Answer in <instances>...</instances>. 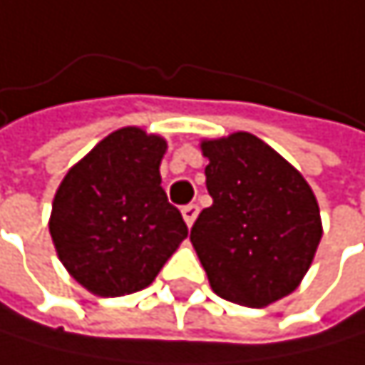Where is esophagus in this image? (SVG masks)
Wrapping results in <instances>:
<instances>
[{"label": "esophagus", "instance_id": "esophagus-1", "mask_svg": "<svg viewBox=\"0 0 365 365\" xmlns=\"http://www.w3.org/2000/svg\"><path fill=\"white\" fill-rule=\"evenodd\" d=\"M181 215H184L186 225H188V227H192V223H195V219H197V215H199V207H197L195 203L184 205V207H181Z\"/></svg>", "mask_w": 365, "mask_h": 365}]
</instances>
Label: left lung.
<instances>
[{
	"label": "left lung",
	"instance_id": "left-lung-1",
	"mask_svg": "<svg viewBox=\"0 0 365 365\" xmlns=\"http://www.w3.org/2000/svg\"><path fill=\"white\" fill-rule=\"evenodd\" d=\"M212 205L190 230L210 287L223 300L260 309L296 291L322 238L307 179L252 133L201 142Z\"/></svg>",
	"mask_w": 365,
	"mask_h": 365
}]
</instances>
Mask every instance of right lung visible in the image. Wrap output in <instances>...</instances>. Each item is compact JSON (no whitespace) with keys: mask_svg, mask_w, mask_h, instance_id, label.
I'll use <instances>...</instances> for the list:
<instances>
[{"mask_svg":"<svg viewBox=\"0 0 365 365\" xmlns=\"http://www.w3.org/2000/svg\"><path fill=\"white\" fill-rule=\"evenodd\" d=\"M166 140L124 127L63 177L50 234L65 269L89 293L118 298L148 287L188 236L168 203L160 164Z\"/></svg>","mask_w":365,"mask_h":365,"instance_id":"add662e5","label":"right lung"}]
</instances>
